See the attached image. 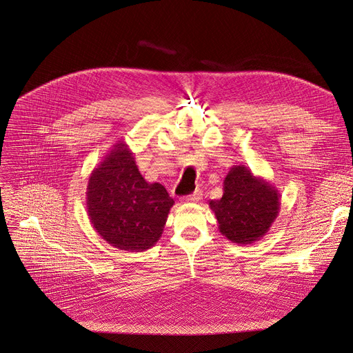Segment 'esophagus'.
Listing matches in <instances>:
<instances>
[{
    "mask_svg": "<svg viewBox=\"0 0 353 353\" xmlns=\"http://www.w3.org/2000/svg\"><path fill=\"white\" fill-rule=\"evenodd\" d=\"M203 199V193L200 190H196L193 194H190L183 199V203H199Z\"/></svg>",
    "mask_w": 353,
    "mask_h": 353,
    "instance_id": "1",
    "label": "esophagus"
}]
</instances>
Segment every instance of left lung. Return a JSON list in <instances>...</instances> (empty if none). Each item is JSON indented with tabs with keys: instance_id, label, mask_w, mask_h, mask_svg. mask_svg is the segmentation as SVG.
<instances>
[{
	"instance_id": "obj_1",
	"label": "left lung",
	"mask_w": 353,
	"mask_h": 353,
	"mask_svg": "<svg viewBox=\"0 0 353 353\" xmlns=\"http://www.w3.org/2000/svg\"><path fill=\"white\" fill-rule=\"evenodd\" d=\"M208 205L223 236L238 245H249L270 231L279 216L280 193L272 183L238 165L223 179L222 197Z\"/></svg>"
}]
</instances>
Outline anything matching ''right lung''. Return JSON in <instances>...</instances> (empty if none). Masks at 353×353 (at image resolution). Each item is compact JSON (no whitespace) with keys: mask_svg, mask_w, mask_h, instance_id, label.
Instances as JSON below:
<instances>
[{"mask_svg":"<svg viewBox=\"0 0 353 353\" xmlns=\"http://www.w3.org/2000/svg\"><path fill=\"white\" fill-rule=\"evenodd\" d=\"M92 228L111 246L143 252L163 234L174 201L159 183H148L132 150L118 141L94 168L87 184Z\"/></svg>","mask_w":353,"mask_h":353,"instance_id":"add662e5","label":"right lung"}]
</instances>
